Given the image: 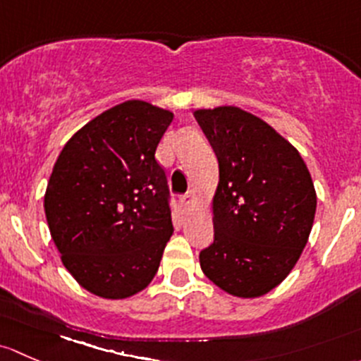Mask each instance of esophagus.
Segmentation results:
<instances>
[{"mask_svg":"<svg viewBox=\"0 0 361 361\" xmlns=\"http://www.w3.org/2000/svg\"><path fill=\"white\" fill-rule=\"evenodd\" d=\"M192 200H195V192L189 191V192H185L184 196H182V198H180V203H182V205H184V207H188L189 203L192 202Z\"/></svg>","mask_w":361,"mask_h":361,"instance_id":"obj_1","label":"esophagus"}]
</instances>
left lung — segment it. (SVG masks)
Returning <instances> with one entry per match:
<instances>
[{
	"mask_svg": "<svg viewBox=\"0 0 361 361\" xmlns=\"http://www.w3.org/2000/svg\"><path fill=\"white\" fill-rule=\"evenodd\" d=\"M219 161L214 243L200 252L210 281L235 297H261L299 261L317 212L299 151L261 118L235 106L195 111Z\"/></svg>",
	"mask_w": 361,
	"mask_h": 361,
	"instance_id": "8db88e82",
	"label": "left lung"
}]
</instances>
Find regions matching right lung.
I'll return each mask as SVG.
<instances>
[{
    "mask_svg": "<svg viewBox=\"0 0 361 361\" xmlns=\"http://www.w3.org/2000/svg\"><path fill=\"white\" fill-rule=\"evenodd\" d=\"M173 113L126 100L88 121L59 154L44 215L62 264L88 292L144 290L173 233L165 170L154 153Z\"/></svg>",
    "mask_w": 361,
    "mask_h": 361,
    "instance_id": "add662e5",
    "label": "right lung"
}]
</instances>
